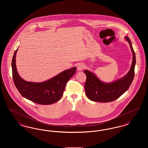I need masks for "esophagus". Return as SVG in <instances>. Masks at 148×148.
I'll return each mask as SVG.
<instances>
[{"instance_id": "1", "label": "esophagus", "mask_w": 148, "mask_h": 148, "mask_svg": "<svg viewBox=\"0 0 148 148\" xmlns=\"http://www.w3.org/2000/svg\"><path fill=\"white\" fill-rule=\"evenodd\" d=\"M84 65L83 64L79 63L77 65V71H82L84 69Z\"/></svg>"}]
</instances>
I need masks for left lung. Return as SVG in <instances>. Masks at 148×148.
<instances>
[{
    "mask_svg": "<svg viewBox=\"0 0 148 148\" xmlns=\"http://www.w3.org/2000/svg\"><path fill=\"white\" fill-rule=\"evenodd\" d=\"M125 39L130 45L133 54V61L130 70L124 77L111 83H106L101 81L94 73L88 70L84 71L86 76L84 86L85 94L90 100L101 103L113 101L127 92L132 84L134 77L136 58L129 38L126 36Z\"/></svg>",
    "mask_w": 148,
    "mask_h": 148,
    "instance_id": "obj_1",
    "label": "left lung"
}]
</instances>
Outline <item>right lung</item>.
Returning a JSON list of instances; mask_svg holds the SVG:
<instances>
[{
	"instance_id": "right-lung-1",
	"label": "right lung",
	"mask_w": 148,
	"mask_h": 148,
	"mask_svg": "<svg viewBox=\"0 0 148 148\" xmlns=\"http://www.w3.org/2000/svg\"><path fill=\"white\" fill-rule=\"evenodd\" d=\"M18 49L14 52L12 62L13 79L18 90L24 98L39 104L50 105L58 101L63 94L66 83L75 73L77 68L63 71L43 82H27L19 76L16 69Z\"/></svg>"
}]
</instances>
